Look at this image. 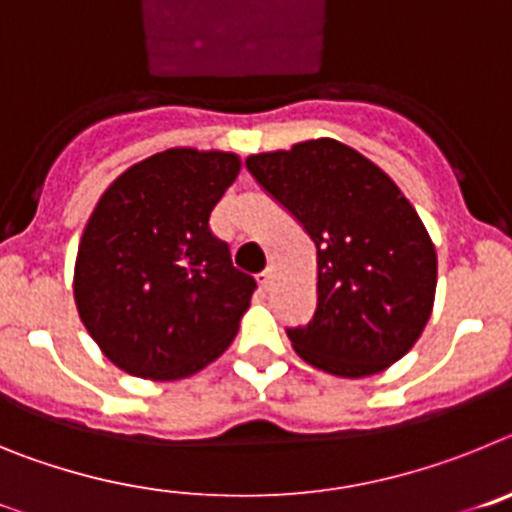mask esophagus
Here are the masks:
<instances>
[{
	"instance_id": "34e87169",
	"label": "esophagus",
	"mask_w": 512,
	"mask_h": 512,
	"mask_svg": "<svg viewBox=\"0 0 512 512\" xmlns=\"http://www.w3.org/2000/svg\"><path fill=\"white\" fill-rule=\"evenodd\" d=\"M259 287H261V292H269V287H271V271H261V274H259Z\"/></svg>"
}]
</instances>
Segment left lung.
Segmentation results:
<instances>
[{"label":"left lung","instance_id":"obj_1","mask_svg":"<svg viewBox=\"0 0 512 512\" xmlns=\"http://www.w3.org/2000/svg\"><path fill=\"white\" fill-rule=\"evenodd\" d=\"M246 169L318 251V305L287 328L297 354L338 377L408 354L431 318L436 248L390 176L333 138L259 153Z\"/></svg>","mask_w":512,"mask_h":512}]
</instances>
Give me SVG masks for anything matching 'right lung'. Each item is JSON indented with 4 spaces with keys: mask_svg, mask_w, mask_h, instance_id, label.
<instances>
[{
    "mask_svg": "<svg viewBox=\"0 0 512 512\" xmlns=\"http://www.w3.org/2000/svg\"><path fill=\"white\" fill-rule=\"evenodd\" d=\"M238 171L233 153L169 148L117 176L94 207L76 256V307L128 374L189 377L238 333L256 279L210 230Z\"/></svg>",
    "mask_w": 512,
    "mask_h": 512,
    "instance_id": "add662e5",
    "label": "right lung"
}]
</instances>
